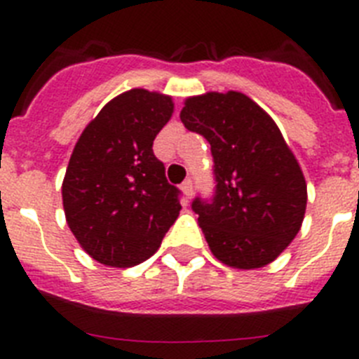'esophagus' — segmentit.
<instances>
[{
  "label": "esophagus",
  "instance_id": "esophagus-1",
  "mask_svg": "<svg viewBox=\"0 0 359 359\" xmlns=\"http://www.w3.org/2000/svg\"><path fill=\"white\" fill-rule=\"evenodd\" d=\"M182 192H183V198H185V205H187L190 199V196H192V192H194V187H192V182H190V180H185V182L182 183Z\"/></svg>",
  "mask_w": 359,
  "mask_h": 359
}]
</instances>
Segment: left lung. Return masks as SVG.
Returning a JSON list of instances; mask_svg holds the SVG:
<instances>
[{
    "label": "left lung",
    "instance_id": "1",
    "mask_svg": "<svg viewBox=\"0 0 359 359\" xmlns=\"http://www.w3.org/2000/svg\"><path fill=\"white\" fill-rule=\"evenodd\" d=\"M180 118L214 156V198H196L192 210L215 259L239 269L273 262L297 237L307 205L302 169L277 123L239 91L189 97Z\"/></svg>",
    "mask_w": 359,
    "mask_h": 359
}]
</instances>
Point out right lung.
Instances as JSON below:
<instances>
[{"label":"right lung","instance_id":"add662e5","mask_svg":"<svg viewBox=\"0 0 359 359\" xmlns=\"http://www.w3.org/2000/svg\"><path fill=\"white\" fill-rule=\"evenodd\" d=\"M172 111L169 95L135 88L109 100L75 144L62 207L75 239L100 264L147 261L180 215V190L152 152Z\"/></svg>","mask_w":359,"mask_h":359}]
</instances>
